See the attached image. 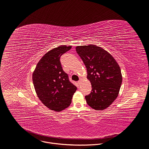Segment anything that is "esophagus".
Listing matches in <instances>:
<instances>
[{
  "instance_id": "1",
  "label": "esophagus",
  "mask_w": 149,
  "mask_h": 149,
  "mask_svg": "<svg viewBox=\"0 0 149 149\" xmlns=\"http://www.w3.org/2000/svg\"><path fill=\"white\" fill-rule=\"evenodd\" d=\"M81 79H79V80L78 81V83L79 84H81Z\"/></svg>"
}]
</instances>
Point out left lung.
I'll return each mask as SVG.
<instances>
[{"instance_id": "obj_1", "label": "left lung", "mask_w": 149, "mask_h": 149, "mask_svg": "<svg viewBox=\"0 0 149 149\" xmlns=\"http://www.w3.org/2000/svg\"><path fill=\"white\" fill-rule=\"evenodd\" d=\"M76 51L87 70L91 93L85 97L87 103L95 110L109 107L116 99L122 83L120 68L107 51L95 45L78 46Z\"/></svg>"}]
</instances>
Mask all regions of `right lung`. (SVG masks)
<instances>
[{
    "mask_svg": "<svg viewBox=\"0 0 149 149\" xmlns=\"http://www.w3.org/2000/svg\"><path fill=\"white\" fill-rule=\"evenodd\" d=\"M71 46H59L48 52L38 63L32 80L36 94L46 107L59 112L69 107L77 88L63 71L61 56Z\"/></svg>",
    "mask_w": 149,
    "mask_h": 149,
    "instance_id": "add662e5",
    "label": "right lung"
}]
</instances>
